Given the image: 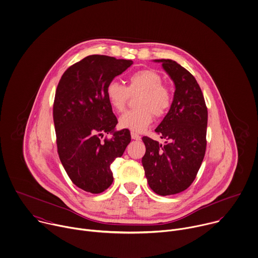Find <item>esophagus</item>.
Instances as JSON below:
<instances>
[{"label": "esophagus", "instance_id": "1", "mask_svg": "<svg viewBox=\"0 0 258 258\" xmlns=\"http://www.w3.org/2000/svg\"><path fill=\"white\" fill-rule=\"evenodd\" d=\"M131 137H132V139H134V140H140V138H141V136L140 135H138L136 132H131Z\"/></svg>", "mask_w": 258, "mask_h": 258}]
</instances>
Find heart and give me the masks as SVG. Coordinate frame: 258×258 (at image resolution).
I'll return each mask as SVG.
<instances>
[{
	"label": "heart",
	"instance_id": "b5f03b06",
	"mask_svg": "<svg viewBox=\"0 0 258 258\" xmlns=\"http://www.w3.org/2000/svg\"><path fill=\"white\" fill-rule=\"evenodd\" d=\"M138 108L125 112L119 119L122 128L133 132H141L155 117L163 116L171 106L170 91L162 85L161 77L151 70H141L131 74L127 79V87L117 81L110 82L106 87V97L111 107L121 112L125 109L130 94L139 93Z\"/></svg>",
	"mask_w": 258,
	"mask_h": 258
}]
</instances>
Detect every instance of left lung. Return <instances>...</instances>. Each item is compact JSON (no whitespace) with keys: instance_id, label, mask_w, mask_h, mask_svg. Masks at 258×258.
<instances>
[{"instance_id":"1","label":"left lung","mask_w":258,"mask_h":258,"mask_svg":"<svg viewBox=\"0 0 258 258\" xmlns=\"http://www.w3.org/2000/svg\"><path fill=\"white\" fill-rule=\"evenodd\" d=\"M154 61L162 63L175 91L168 113L155 129L165 143L144 136L142 164L150 188L157 195L169 196L186 189L197 176L206 152L208 110L189 72L171 59Z\"/></svg>"}]
</instances>
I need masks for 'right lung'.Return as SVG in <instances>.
<instances>
[{"mask_svg":"<svg viewBox=\"0 0 258 258\" xmlns=\"http://www.w3.org/2000/svg\"><path fill=\"white\" fill-rule=\"evenodd\" d=\"M132 63L89 55L70 67L58 83L53 104L57 152L72 181L85 191L100 194L112 184L111 163L131 141L129 130H115L118 120L106 87ZM104 133L113 137L102 142Z\"/></svg>","mask_w":258,"mask_h":258,"instance_id":"1","label":"right lung"}]
</instances>
